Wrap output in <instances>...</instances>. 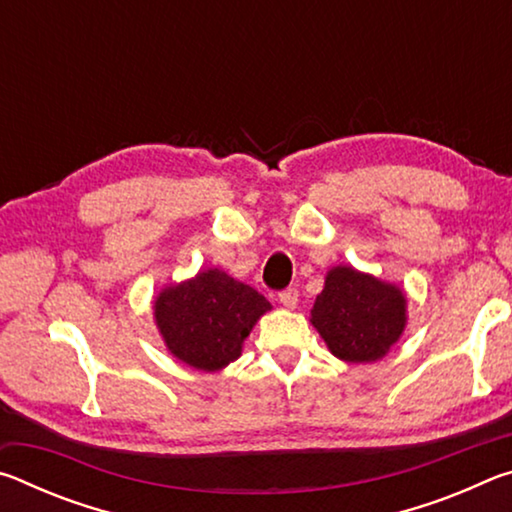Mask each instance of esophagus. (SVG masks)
Returning <instances> with one entry per match:
<instances>
[{
  "mask_svg": "<svg viewBox=\"0 0 512 512\" xmlns=\"http://www.w3.org/2000/svg\"><path fill=\"white\" fill-rule=\"evenodd\" d=\"M277 298H280V302H282L284 307L293 309V307L298 305V289H284Z\"/></svg>",
  "mask_w": 512,
  "mask_h": 512,
  "instance_id": "1",
  "label": "esophagus"
}]
</instances>
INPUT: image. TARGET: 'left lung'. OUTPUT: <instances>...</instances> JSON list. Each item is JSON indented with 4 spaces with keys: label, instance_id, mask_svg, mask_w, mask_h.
<instances>
[{
    "label": "left lung",
    "instance_id": "1",
    "mask_svg": "<svg viewBox=\"0 0 512 512\" xmlns=\"http://www.w3.org/2000/svg\"><path fill=\"white\" fill-rule=\"evenodd\" d=\"M329 352L348 363L384 357L406 327V296L395 284L352 266H334L311 309Z\"/></svg>",
    "mask_w": 512,
    "mask_h": 512
}]
</instances>
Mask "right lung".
<instances>
[{"label": "right lung", "mask_w": 512, "mask_h": 512, "mask_svg": "<svg viewBox=\"0 0 512 512\" xmlns=\"http://www.w3.org/2000/svg\"><path fill=\"white\" fill-rule=\"evenodd\" d=\"M155 325L178 361L216 372L241 357L259 316L271 311L262 293L219 268L162 289L153 302Z\"/></svg>", "instance_id": "obj_1"}]
</instances>
